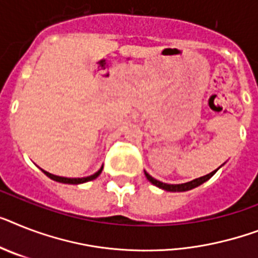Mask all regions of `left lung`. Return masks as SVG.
Returning <instances> with one entry per match:
<instances>
[{"label": "left lung", "mask_w": 258, "mask_h": 258, "mask_svg": "<svg viewBox=\"0 0 258 258\" xmlns=\"http://www.w3.org/2000/svg\"><path fill=\"white\" fill-rule=\"evenodd\" d=\"M216 170H218V169H216ZM216 170H215V171H212V172H210V174H207V175L201 176V178H197V179L191 180V182L182 183V184H167V183L159 182V180L154 179L153 176L149 175L146 171H145V175H146V178H148L149 182H152L153 184H155V186L159 187V188H162V190H166V191H187V190H191V188H195V187H198V186H201L202 183H204L206 180L210 179L211 176L214 175L215 172H216Z\"/></svg>", "instance_id": "1"}]
</instances>
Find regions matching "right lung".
<instances>
[{"instance_id":"right-lung-1","label":"right lung","mask_w":258,"mask_h":258,"mask_svg":"<svg viewBox=\"0 0 258 258\" xmlns=\"http://www.w3.org/2000/svg\"><path fill=\"white\" fill-rule=\"evenodd\" d=\"M101 171H103V167H101L97 172H95L93 175L86 176V178H64V176H57V175H54V174H50V172L44 171L43 170L44 174H46L48 178H51L52 180H56V182H60V183H68V184H79V183H84V182H88V180L96 179V178L101 174Z\"/></svg>"}]
</instances>
